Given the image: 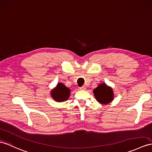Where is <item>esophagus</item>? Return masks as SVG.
Returning <instances> with one entry per match:
<instances>
[{
  "instance_id": "34e87169",
  "label": "esophagus",
  "mask_w": 152,
  "mask_h": 152,
  "mask_svg": "<svg viewBox=\"0 0 152 152\" xmlns=\"http://www.w3.org/2000/svg\"><path fill=\"white\" fill-rule=\"evenodd\" d=\"M86 86H83L80 88V90H86Z\"/></svg>"
}]
</instances>
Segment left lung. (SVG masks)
Returning <instances> with one entry per match:
<instances>
[{"label": "left lung", "mask_w": 152, "mask_h": 152, "mask_svg": "<svg viewBox=\"0 0 152 152\" xmlns=\"http://www.w3.org/2000/svg\"><path fill=\"white\" fill-rule=\"evenodd\" d=\"M96 100L101 104H106L112 101L114 94L112 88L108 86L105 83L100 84L94 90Z\"/></svg>", "instance_id": "left-lung-1"}]
</instances>
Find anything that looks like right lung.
<instances>
[{
	"mask_svg": "<svg viewBox=\"0 0 152 152\" xmlns=\"http://www.w3.org/2000/svg\"><path fill=\"white\" fill-rule=\"evenodd\" d=\"M52 98L57 102H63L68 99L70 95V90L62 83H58L56 88L51 91Z\"/></svg>",
	"mask_w": 152,
	"mask_h": 152,
	"instance_id": "obj_1",
	"label": "right lung"
}]
</instances>
